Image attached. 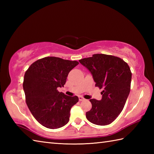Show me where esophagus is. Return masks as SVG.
<instances>
[{
    "label": "esophagus",
    "instance_id": "34e87169",
    "mask_svg": "<svg viewBox=\"0 0 154 154\" xmlns=\"http://www.w3.org/2000/svg\"><path fill=\"white\" fill-rule=\"evenodd\" d=\"M79 101H82V100H84L85 99L83 97H79Z\"/></svg>",
    "mask_w": 154,
    "mask_h": 154
}]
</instances>
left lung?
I'll list each match as a JSON object with an SVG mask.
<instances>
[{"label":"left lung","mask_w":154,"mask_h":154,"mask_svg":"<svg viewBox=\"0 0 154 154\" xmlns=\"http://www.w3.org/2000/svg\"><path fill=\"white\" fill-rule=\"evenodd\" d=\"M79 61L93 75L95 86L103 89L100 100L90 99L92 109L86 112L87 119L97 125L110 124L122 112L129 95L132 73L128 65L106 54H94Z\"/></svg>","instance_id":"1"}]
</instances>
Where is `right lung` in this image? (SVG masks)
<instances>
[{"label":"right lung","mask_w":154,"mask_h":154,"mask_svg":"<svg viewBox=\"0 0 154 154\" xmlns=\"http://www.w3.org/2000/svg\"><path fill=\"white\" fill-rule=\"evenodd\" d=\"M79 62L46 57L32 63L26 71L23 89L29 110L38 122L50 129L65 126L71 107L79 101L57 91L64 86L69 71Z\"/></svg>","instance_id":"right-lung-1"}]
</instances>
